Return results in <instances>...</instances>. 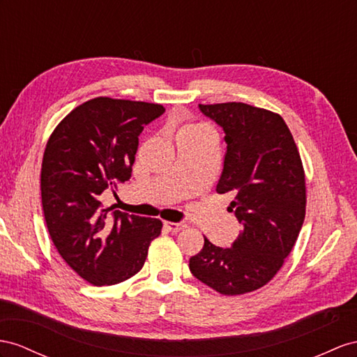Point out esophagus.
Returning <instances> with one entry per match:
<instances>
[{"mask_svg": "<svg viewBox=\"0 0 357 357\" xmlns=\"http://www.w3.org/2000/svg\"><path fill=\"white\" fill-rule=\"evenodd\" d=\"M185 226H187V225H184V223L164 222V227H167V229H169L170 232H179V231H182V229H185Z\"/></svg>", "mask_w": 357, "mask_h": 357, "instance_id": "1", "label": "esophagus"}]
</instances>
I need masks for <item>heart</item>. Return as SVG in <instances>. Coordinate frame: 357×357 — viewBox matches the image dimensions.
<instances>
[{"mask_svg":"<svg viewBox=\"0 0 357 357\" xmlns=\"http://www.w3.org/2000/svg\"><path fill=\"white\" fill-rule=\"evenodd\" d=\"M195 130H199V128H196V126H187L184 131H195Z\"/></svg>","mask_w":357,"mask_h":357,"instance_id":"heart-1","label":"heart"}]
</instances>
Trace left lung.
Wrapping results in <instances>:
<instances>
[{"mask_svg":"<svg viewBox=\"0 0 357 357\" xmlns=\"http://www.w3.org/2000/svg\"><path fill=\"white\" fill-rule=\"evenodd\" d=\"M225 131L226 153L215 191L232 193L243 226L232 248H204L190 271L223 296L257 291L276 276L297 241L306 213V181L297 144L278 113L243 102L199 104Z\"/></svg>","mask_w":357,"mask_h":357,"instance_id":"left-lung-1","label":"left lung"}]
</instances>
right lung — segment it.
I'll list each match as a JSON object with an SVG mask.
<instances>
[{
  "mask_svg": "<svg viewBox=\"0 0 357 357\" xmlns=\"http://www.w3.org/2000/svg\"><path fill=\"white\" fill-rule=\"evenodd\" d=\"M164 109L99 96L72 109L50 135L40 170L45 222L60 257L91 285L132 278L161 234L158 218L109 213L100 199L131 178L139 135Z\"/></svg>",
  "mask_w": 357,
  "mask_h": 357,
  "instance_id": "1",
  "label": "right lung"
}]
</instances>
